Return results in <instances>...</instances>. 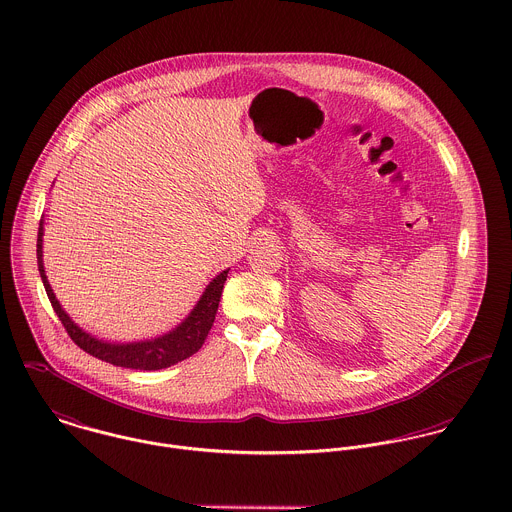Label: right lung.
Here are the masks:
<instances>
[{"label": "right lung", "instance_id": "add662e5", "mask_svg": "<svg viewBox=\"0 0 512 512\" xmlns=\"http://www.w3.org/2000/svg\"><path fill=\"white\" fill-rule=\"evenodd\" d=\"M37 267L39 275L43 281V287L47 291V297L51 301V307L57 312L59 320L63 322L65 330L69 332L71 340L89 352L91 356L104 360L112 366L120 368H132V370H162L168 366H174L192 354H196L213 326L215 312L219 307L223 283L227 281L229 269L221 271L207 287L196 307L192 312L170 332L152 338V340H140V342H106L93 336L91 332L83 330L65 310L59 305L47 275L43 267V221L39 223V233H37Z\"/></svg>", "mask_w": 512, "mask_h": 512}]
</instances>
